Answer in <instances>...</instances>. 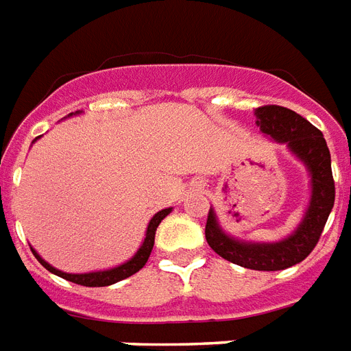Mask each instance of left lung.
Wrapping results in <instances>:
<instances>
[{"mask_svg":"<svg viewBox=\"0 0 351 351\" xmlns=\"http://www.w3.org/2000/svg\"><path fill=\"white\" fill-rule=\"evenodd\" d=\"M255 116L265 135H270L279 144H287L307 166L311 176L309 207L296 231L279 242H244L226 235L216 220V213L209 209L205 239L216 254L229 263L250 270L274 272L302 263L315 250L335 204V181L331 173V155L322 131L307 122L304 116L281 105L259 107Z\"/></svg>","mask_w":351,"mask_h":351,"instance_id":"1","label":"left lung"}]
</instances>
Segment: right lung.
I'll return each mask as SVG.
<instances>
[{
	"mask_svg": "<svg viewBox=\"0 0 351 351\" xmlns=\"http://www.w3.org/2000/svg\"><path fill=\"white\" fill-rule=\"evenodd\" d=\"M170 210L172 209H162L159 210L157 215L149 220L146 229V239L142 242V246L138 247V252H136L128 263H123L120 266H114V268H110V270H101V272H88V274H66L60 272L57 268L46 263V261L42 259L40 255L36 254L35 250L31 247V252L35 255L38 263H40L46 270H49L55 276H59V278L66 279V281H72V283H77V285L83 287H107L112 285V283H118V281H122V279L129 278V276H133L141 270L142 266L146 265L147 259H149V254H152V250H154V242H155V231L159 228L160 220L165 218V216L170 215Z\"/></svg>",
	"mask_w": 351,
	"mask_h": 351,
	"instance_id": "obj_1",
	"label": "right lung"
}]
</instances>
